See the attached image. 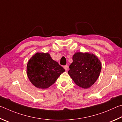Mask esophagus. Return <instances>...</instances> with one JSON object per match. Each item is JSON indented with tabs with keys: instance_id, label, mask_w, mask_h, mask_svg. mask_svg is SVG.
<instances>
[{
	"instance_id": "1",
	"label": "esophagus",
	"mask_w": 122,
	"mask_h": 122,
	"mask_svg": "<svg viewBox=\"0 0 122 122\" xmlns=\"http://www.w3.org/2000/svg\"><path fill=\"white\" fill-rule=\"evenodd\" d=\"M64 69L65 70H67V69H68V65L64 66Z\"/></svg>"
}]
</instances>
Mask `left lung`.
Instances as JSON below:
<instances>
[{"instance_id": "1", "label": "left lung", "mask_w": 122, "mask_h": 122, "mask_svg": "<svg viewBox=\"0 0 122 122\" xmlns=\"http://www.w3.org/2000/svg\"><path fill=\"white\" fill-rule=\"evenodd\" d=\"M73 62L68 72L75 84L81 88L91 87L99 78L102 64L99 59L93 53L76 52L72 57Z\"/></svg>"}]
</instances>
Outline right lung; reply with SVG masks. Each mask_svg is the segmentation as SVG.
Segmentation results:
<instances>
[{
    "mask_svg": "<svg viewBox=\"0 0 122 122\" xmlns=\"http://www.w3.org/2000/svg\"><path fill=\"white\" fill-rule=\"evenodd\" d=\"M64 71L63 67L51 58L48 52L36 53L29 59L27 65L29 81L40 89L49 88Z\"/></svg>",
    "mask_w": 122,
    "mask_h": 122,
    "instance_id": "add662e5",
    "label": "right lung"
}]
</instances>
